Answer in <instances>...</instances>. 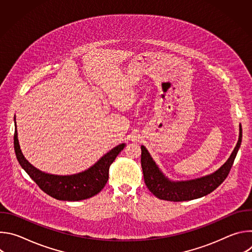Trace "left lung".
Listing matches in <instances>:
<instances>
[{"mask_svg":"<svg viewBox=\"0 0 252 252\" xmlns=\"http://www.w3.org/2000/svg\"><path fill=\"white\" fill-rule=\"evenodd\" d=\"M242 128L239 137L226 162L211 174L185 182H172L158 168L146 147L141 146V167L145 183L150 191L159 199L168 201H187L202 197L219 188L227 177L241 145Z\"/></svg>","mask_w":252,"mask_h":252,"instance_id":"left-lung-1","label":"left lung"}]
</instances>
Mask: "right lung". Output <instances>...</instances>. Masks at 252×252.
Instances as JSON below:
<instances>
[{
  "label": "right lung",
  "instance_id": "1",
  "mask_svg": "<svg viewBox=\"0 0 252 252\" xmlns=\"http://www.w3.org/2000/svg\"><path fill=\"white\" fill-rule=\"evenodd\" d=\"M125 147L126 143H121L85 171L71 175H56L43 172L32 165L22 154L17 126L14 134L16 157L24 170L44 192L56 199L66 201H79L97 194L109 181L111 164Z\"/></svg>",
  "mask_w": 252,
  "mask_h": 252
}]
</instances>
